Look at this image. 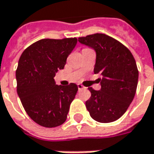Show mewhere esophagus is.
Segmentation results:
<instances>
[{
    "label": "esophagus",
    "instance_id": "34e87169",
    "mask_svg": "<svg viewBox=\"0 0 154 154\" xmlns=\"http://www.w3.org/2000/svg\"><path fill=\"white\" fill-rule=\"evenodd\" d=\"M77 87H78V90L79 91H81V90H83V89H85V87L83 85H81V84H77Z\"/></svg>",
    "mask_w": 154,
    "mask_h": 154
}]
</instances>
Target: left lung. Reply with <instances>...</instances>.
<instances>
[{
    "label": "left lung",
    "mask_w": 154,
    "mask_h": 154,
    "mask_svg": "<svg viewBox=\"0 0 154 154\" xmlns=\"http://www.w3.org/2000/svg\"><path fill=\"white\" fill-rule=\"evenodd\" d=\"M78 42L96 51L94 73L102 77L100 91L89 87L91 96L85 102L91 117L110 123L126 112L136 93L139 70L131 51L120 42L104 34L79 37Z\"/></svg>",
    "instance_id": "left-lung-1"
}]
</instances>
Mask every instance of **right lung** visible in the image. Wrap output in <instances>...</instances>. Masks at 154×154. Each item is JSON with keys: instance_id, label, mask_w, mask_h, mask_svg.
I'll list each match as a JSON object with an SVG mask.
<instances>
[{"instance_id": "add662e5", "label": "right lung", "mask_w": 154, "mask_h": 154, "mask_svg": "<svg viewBox=\"0 0 154 154\" xmlns=\"http://www.w3.org/2000/svg\"><path fill=\"white\" fill-rule=\"evenodd\" d=\"M77 39H42L24 50L15 72L17 94L32 120L44 127L65 122L77 85H57L54 77L64 68Z\"/></svg>"}]
</instances>
